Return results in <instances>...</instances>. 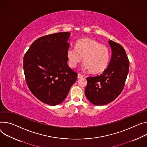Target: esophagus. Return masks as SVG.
<instances>
[{
  "label": "esophagus",
  "mask_w": 147,
  "mask_h": 147,
  "mask_svg": "<svg viewBox=\"0 0 147 147\" xmlns=\"http://www.w3.org/2000/svg\"><path fill=\"white\" fill-rule=\"evenodd\" d=\"M83 77V76L82 75V74H80V73H78V76H77V78H82V77Z\"/></svg>",
  "instance_id": "obj_1"
}]
</instances>
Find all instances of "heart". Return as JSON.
Listing matches in <instances>:
<instances>
[{"label":"heart","mask_w":147,"mask_h":147,"mask_svg":"<svg viewBox=\"0 0 147 147\" xmlns=\"http://www.w3.org/2000/svg\"><path fill=\"white\" fill-rule=\"evenodd\" d=\"M69 65L74 68L82 60L84 68L90 72L98 73L104 71L108 65L110 53L107 46L88 38L79 40L75 48L70 47L67 51Z\"/></svg>","instance_id":"b5f03b06"}]
</instances>
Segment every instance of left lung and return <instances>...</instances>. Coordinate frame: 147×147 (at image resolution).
Returning a JSON list of instances; mask_svg holds the SVG:
<instances>
[{"mask_svg": "<svg viewBox=\"0 0 147 147\" xmlns=\"http://www.w3.org/2000/svg\"><path fill=\"white\" fill-rule=\"evenodd\" d=\"M109 43L112 56L107 68L100 76L87 77L85 95L96 105L109 104L121 94L129 71V60L124 47L111 40Z\"/></svg>", "mask_w": 147, "mask_h": 147, "instance_id": "1", "label": "left lung"}]
</instances>
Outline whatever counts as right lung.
Masks as SVG:
<instances>
[{"label":"right lung","instance_id":"1","mask_svg":"<svg viewBox=\"0 0 147 147\" xmlns=\"http://www.w3.org/2000/svg\"><path fill=\"white\" fill-rule=\"evenodd\" d=\"M69 32L42 36L33 42L23 57L27 85L39 100L50 105L61 103L76 82L77 73L67 64Z\"/></svg>","mask_w":147,"mask_h":147}]
</instances>
